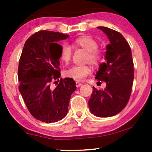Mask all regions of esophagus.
<instances>
[{"mask_svg":"<svg viewBox=\"0 0 152 152\" xmlns=\"http://www.w3.org/2000/svg\"><path fill=\"white\" fill-rule=\"evenodd\" d=\"M81 85H82V83L76 82V86L77 87H80V86H81Z\"/></svg>","mask_w":152,"mask_h":152,"instance_id":"1","label":"esophagus"}]
</instances>
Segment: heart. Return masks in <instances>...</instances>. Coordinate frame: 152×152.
Returning a JSON list of instances; mask_svg holds the SVG:
<instances>
[{"mask_svg": "<svg viewBox=\"0 0 152 152\" xmlns=\"http://www.w3.org/2000/svg\"><path fill=\"white\" fill-rule=\"evenodd\" d=\"M74 45L76 47L82 48L88 51L86 61H90L95 66H97L102 61V57L101 53L97 50L98 43L93 37L90 36H81L77 38L74 41ZM60 58L65 64H68L72 58V49L69 45H62L60 53ZM92 68L88 65L74 66L65 71V75L68 78L72 79L77 82L84 80L87 76L91 74Z\"/></svg>", "mask_w": 152, "mask_h": 152, "instance_id": "b5f03b06", "label": "heart"}]
</instances>
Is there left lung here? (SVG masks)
Wrapping results in <instances>:
<instances>
[{
    "mask_svg": "<svg viewBox=\"0 0 152 152\" xmlns=\"http://www.w3.org/2000/svg\"><path fill=\"white\" fill-rule=\"evenodd\" d=\"M97 28L109 39L106 47V63L99 65L95 79L106 82L104 90L93 87L88 100L91 113L97 117H111L120 113L128 103L134 82L132 50L122 34L107 27Z\"/></svg>",
    "mask_w": 152,
    "mask_h": 152,
    "instance_id": "1",
    "label": "left lung"
}]
</instances>
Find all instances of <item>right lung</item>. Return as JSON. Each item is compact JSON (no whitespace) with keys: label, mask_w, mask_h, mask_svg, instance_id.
<instances>
[{"label":"right lung","mask_w":152,"mask_h":152,"mask_svg":"<svg viewBox=\"0 0 152 152\" xmlns=\"http://www.w3.org/2000/svg\"><path fill=\"white\" fill-rule=\"evenodd\" d=\"M68 37L57 32L39 31L26 41L20 55L18 89L30 113L43 122L63 119L68 113L70 96L76 90L75 82L70 78L61 79L56 88L51 87V82L61 77V46L57 43Z\"/></svg>","instance_id":"obj_1"}]
</instances>
